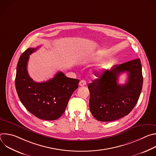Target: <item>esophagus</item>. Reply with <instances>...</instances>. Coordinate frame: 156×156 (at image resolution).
<instances>
[{
  "mask_svg": "<svg viewBox=\"0 0 156 156\" xmlns=\"http://www.w3.org/2000/svg\"><path fill=\"white\" fill-rule=\"evenodd\" d=\"M79 84H80V86H85V85L86 84V81H84V80H81V81H80Z\"/></svg>",
  "mask_w": 156,
  "mask_h": 156,
  "instance_id": "1",
  "label": "esophagus"
}]
</instances>
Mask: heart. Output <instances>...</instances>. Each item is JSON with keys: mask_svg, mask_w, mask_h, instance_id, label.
I'll use <instances>...</instances> for the list:
<instances>
[{"mask_svg": "<svg viewBox=\"0 0 156 156\" xmlns=\"http://www.w3.org/2000/svg\"><path fill=\"white\" fill-rule=\"evenodd\" d=\"M93 60H99V57L95 58H94ZM103 65H101V67H102V66H103Z\"/></svg>", "mask_w": 156, "mask_h": 156, "instance_id": "heart-1", "label": "heart"}]
</instances>
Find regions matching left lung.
<instances>
[{
	"label": "left lung",
	"instance_id": "obj_1",
	"mask_svg": "<svg viewBox=\"0 0 156 156\" xmlns=\"http://www.w3.org/2000/svg\"><path fill=\"white\" fill-rule=\"evenodd\" d=\"M124 72L128 73V81L125 85H119L118 78ZM95 76L98 78L87 85L90 108L94 117L99 121L110 122L127 115L137 104L142 90L140 59L115 65Z\"/></svg>",
	"mask_w": 156,
	"mask_h": 156
}]
</instances>
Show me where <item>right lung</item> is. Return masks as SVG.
I'll return each mask as SVG.
<instances>
[{
	"mask_svg": "<svg viewBox=\"0 0 156 156\" xmlns=\"http://www.w3.org/2000/svg\"><path fill=\"white\" fill-rule=\"evenodd\" d=\"M37 49L28 48L21 55L16 67V90L20 101L31 114L42 120H55L64 113L80 81L59 72L46 82H34L28 73L27 64L30 55Z\"/></svg>",
	"mask_w": 156,
	"mask_h": 156,
	"instance_id": "right-lung-1",
	"label": "right lung"
}]
</instances>
